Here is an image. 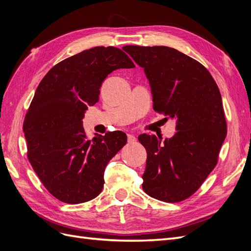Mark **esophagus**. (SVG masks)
Segmentation results:
<instances>
[{"label":"esophagus","instance_id":"obj_1","mask_svg":"<svg viewBox=\"0 0 251 251\" xmlns=\"http://www.w3.org/2000/svg\"><path fill=\"white\" fill-rule=\"evenodd\" d=\"M136 141V137L133 134H127V142L128 143H133Z\"/></svg>","mask_w":251,"mask_h":251}]
</instances>
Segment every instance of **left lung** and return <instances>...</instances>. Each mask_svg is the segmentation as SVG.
Returning <instances> with one entry per match:
<instances>
[{"label":"left lung","instance_id":"left-lung-1","mask_svg":"<svg viewBox=\"0 0 251 251\" xmlns=\"http://www.w3.org/2000/svg\"><path fill=\"white\" fill-rule=\"evenodd\" d=\"M123 49L143 68L154 110L168 118H176V134L163 143L155 135L138 137L148 153L142 188L157 200L183 201L198 191L215 169L226 137L219 88L206 68L176 49Z\"/></svg>","mask_w":251,"mask_h":251}]
</instances>
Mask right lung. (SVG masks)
I'll return each mask as SVG.
<instances>
[{
    "mask_svg": "<svg viewBox=\"0 0 251 251\" xmlns=\"http://www.w3.org/2000/svg\"><path fill=\"white\" fill-rule=\"evenodd\" d=\"M134 67L123 50L94 47L51 68L37 87L23 125L27 156L44 186L59 201L78 204L101 193L105 166L126 143V135L114 131L90 140L82 118L100 100L105 77Z\"/></svg>",
    "mask_w": 251,
    "mask_h": 251,
    "instance_id": "1",
    "label": "right lung"
}]
</instances>
